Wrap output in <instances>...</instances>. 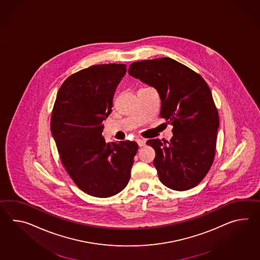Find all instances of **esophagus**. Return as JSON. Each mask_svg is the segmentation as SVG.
Masks as SVG:
<instances>
[{
  "label": "esophagus",
  "instance_id": "34e87169",
  "mask_svg": "<svg viewBox=\"0 0 260 260\" xmlns=\"http://www.w3.org/2000/svg\"><path fill=\"white\" fill-rule=\"evenodd\" d=\"M137 144H139V146H144L145 145V141L144 139H137Z\"/></svg>",
  "mask_w": 260,
  "mask_h": 260
}]
</instances>
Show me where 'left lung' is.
Masks as SVG:
<instances>
[{"instance_id": "1", "label": "left lung", "mask_w": 260, "mask_h": 260, "mask_svg": "<svg viewBox=\"0 0 260 260\" xmlns=\"http://www.w3.org/2000/svg\"><path fill=\"white\" fill-rule=\"evenodd\" d=\"M128 74L155 87L161 100L160 116L173 126V138L148 140L162 184L185 191L199 185L214 162L219 116L207 83L171 58L133 62Z\"/></svg>"}]
</instances>
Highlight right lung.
Segmentation results:
<instances>
[{
    "label": "right lung",
    "mask_w": 260,
    "mask_h": 260,
    "mask_svg": "<svg viewBox=\"0 0 260 260\" xmlns=\"http://www.w3.org/2000/svg\"><path fill=\"white\" fill-rule=\"evenodd\" d=\"M126 64L92 65L70 75L58 89L51 133L66 172L81 190L98 198L114 196L128 183L138 144H106L102 122L109 116Z\"/></svg>",
    "instance_id": "obj_1"
}]
</instances>
